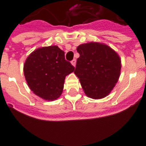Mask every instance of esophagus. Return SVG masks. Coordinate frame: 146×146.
I'll use <instances>...</instances> for the list:
<instances>
[{"label": "esophagus", "instance_id": "esophagus-1", "mask_svg": "<svg viewBox=\"0 0 146 146\" xmlns=\"http://www.w3.org/2000/svg\"><path fill=\"white\" fill-rule=\"evenodd\" d=\"M71 64L74 66H75V65H76V60H75V59H73V60L71 61Z\"/></svg>", "mask_w": 146, "mask_h": 146}]
</instances>
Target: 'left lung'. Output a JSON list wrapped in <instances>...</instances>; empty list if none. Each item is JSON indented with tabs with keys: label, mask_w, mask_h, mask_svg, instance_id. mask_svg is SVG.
Here are the masks:
<instances>
[{
	"label": "left lung",
	"mask_w": 146,
	"mask_h": 146,
	"mask_svg": "<svg viewBox=\"0 0 146 146\" xmlns=\"http://www.w3.org/2000/svg\"><path fill=\"white\" fill-rule=\"evenodd\" d=\"M74 74L80 79L85 94L98 99L105 97L118 82L121 59L112 48L98 42L79 45Z\"/></svg>",
	"instance_id": "left-lung-1"
}]
</instances>
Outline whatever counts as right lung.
Wrapping results in <instances>:
<instances>
[{"mask_svg":"<svg viewBox=\"0 0 146 146\" xmlns=\"http://www.w3.org/2000/svg\"><path fill=\"white\" fill-rule=\"evenodd\" d=\"M74 67L65 59L64 52L58 46L41 47L27 58L24 74L28 86L36 95L52 101L61 95L66 76Z\"/></svg>","mask_w":146,"mask_h":146,"instance_id":"add662e5","label":"right lung"}]
</instances>
